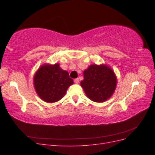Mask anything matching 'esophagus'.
I'll list each match as a JSON object with an SVG mask.
<instances>
[{
    "label": "esophagus",
    "mask_w": 155,
    "mask_h": 155,
    "mask_svg": "<svg viewBox=\"0 0 155 155\" xmlns=\"http://www.w3.org/2000/svg\"><path fill=\"white\" fill-rule=\"evenodd\" d=\"M74 83H78L79 82V78H76V79H74Z\"/></svg>",
    "instance_id": "esophagus-1"
}]
</instances>
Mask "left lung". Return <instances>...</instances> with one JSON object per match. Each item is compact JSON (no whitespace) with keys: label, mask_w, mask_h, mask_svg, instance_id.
I'll use <instances>...</instances> for the list:
<instances>
[{"label":"left lung","mask_w":155,"mask_h":155,"mask_svg":"<svg viewBox=\"0 0 155 155\" xmlns=\"http://www.w3.org/2000/svg\"><path fill=\"white\" fill-rule=\"evenodd\" d=\"M81 85L89 99L104 102L112 95L116 86L114 72L106 65L92 64L83 72Z\"/></svg>","instance_id":"8db88e82"}]
</instances>
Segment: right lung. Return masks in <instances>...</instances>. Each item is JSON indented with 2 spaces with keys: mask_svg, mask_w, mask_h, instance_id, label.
<instances>
[{
  "mask_svg": "<svg viewBox=\"0 0 155 155\" xmlns=\"http://www.w3.org/2000/svg\"><path fill=\"white\" fill-rule=\"evenodd\" d=\"M73 83L68 72L61 68L59 64L43 65L37 70L34 79L37 94L48 103L60 100Z\"/></svg>",
  "mask_w": 155,
  "mask_h": 155,
  "instance_id": "right-lung-1",
  "label": "right lung"
}]
</instances>
